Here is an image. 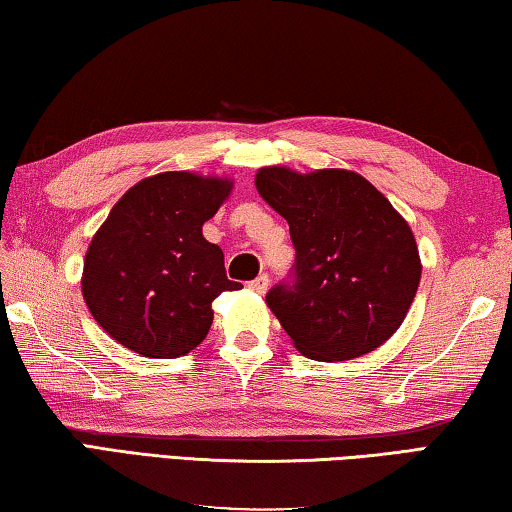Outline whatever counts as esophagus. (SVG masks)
<instances>
[{"mask_svg":"<svg viewBox=\"0 0 512 512\" xmlns=\"http://www.w3.org/2000/svg\"><path fill=\"white\" fill-rule=\"evenodd\" d=\"M267 285H270V276L261 274V276H258V279H254V281L249 283V288L254 290V292H258V294H265L267 292Z\"/></svg>","mask_w":512,"mask_h":512,"instance_id":"esophagus-1","label":"esophagus"}]
</instances>
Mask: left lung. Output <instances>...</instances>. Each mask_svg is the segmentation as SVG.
Wrapping results in <instances>:
<instances>
[{
	"mask_svg": "<svg viewBox=\"0 0 512 512\" xmlns=\"http://www.w3.org/2000/svg\"><path fill=\"white\" fill-rule=\"evenodd\" d=\"M254 182L288 220L297 249L294 283L267 292L294 348L319 362L380 348L405 321L423 274L409 222L346 168L265 166Z\"/></svg>",
	"mask_w": 512,
	"mask_h": 512,
	"instance_id": "8db88e82",
	"label": "left lung"
}]
</instances>
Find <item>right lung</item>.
<instances>
[{
    "instance_id": "obj_1",
    "label": "right lung",
    "mask_w": 512,
    "mask_h": 512,
    "mask_svg": "<svg viewBox=\"0 0 512 512\" xmlns=\"http://www.w3.org/2000/svg\"><path fill=\"white\" fill-rule=\"evenodd\" d=\"M233 188L231 177L166 170L123 193L89 242L80 290L121 346L170 360L202 344L220 292L240 290L224 254L202 236Z\"/></svg>"
}]
</instances>
